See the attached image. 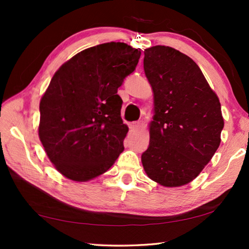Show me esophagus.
Listing matches in <instances>:
<instances>
[{
	"label": "esophagus",
	"mask_w": 249,
	"mask_h": 249,
	"mask_svg": "<svg viewBox=\"0 0 249 249\" xmlns=\"http://www.w3.org/2000/svg\"><path fill=\"white\" fill-rule=\"evenodd\" d=\"M141 127V122H133V123L129 124V128L130 129H138Z\"/></svg>",
	"instance_id": "esophagus-1"
}]
</instances>
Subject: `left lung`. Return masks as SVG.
<instances>
[{"label": "left lung", "instance_id": "left-lung-1", "mask_svg": "<svg viewBox=\"0 0 249 249\" xmlns=\"http://www.w3.org/2000/svg\"><path fill=\"white\" fill-rule=\"evenodd\" d=\"M144 53L154 116L142 163L155 182L181 187L201 174L221 144V103L199 66L187 54L160 45Z\"/></svg>", "mask_w": 249, "mask_h": 249}]
</instances>
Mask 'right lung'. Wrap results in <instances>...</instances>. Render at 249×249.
I'll use <instances>...</instances> for the list:
<instances>
[{
	"instance_id": "add662e5",
	"label": "right lung",
	"mask_w": 249,
	"mask_h": 249,
	"mask_svg": "<svg viewBox=\"0 0 249 249\" xmlns=\"http://www.w3.org/2000/svg\"><path fill=\"white\" fill-rule=\"evenodd\" d=\"M141 50L107 43L61 65L40 99L38 136L58 172L87 182L107 172L124 150L128 126L117 94L138 64Z\"/></svg>"
}]
</instances>
